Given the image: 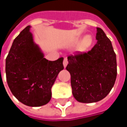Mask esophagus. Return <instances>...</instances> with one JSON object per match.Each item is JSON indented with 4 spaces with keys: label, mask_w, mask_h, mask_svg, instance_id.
Wrapping results in <instances>:
<instances>
[{
    "label": "esophagus",
    "mask_w": 127,
    "mask_h": 127,
    "mask_svg": "<svg viewBox=\"0 0 127 127\" xmlns=\"http://www.w3.org/2000/svg\"><path fill=\"white\" fill-rule=\"evenodd\" d=\"M67 58H64V60H63V65H64V67H65L66 66H67Z\"/></svg>",
    "instance_id": "34e87169"
}]
</instances>
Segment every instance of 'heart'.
<instances>
[{"mask_svg": "<svg viewBox=\"0 0 127 127\" xmlns=\"http://www.w3.org/2000/svg\"><path fill=\"white\" fill-rule=\"evenodd\" d=\"M92 42H93V38L91 37V36L88 35V36L85 37V38L83 39V40L82 42L81 48L82 50H85L86 48H88L91 45Z\"/></svg>", "mask_w": 127, "mask_h": 127, "instance_id": "obj_1", "label": "heart"}]
</instances>
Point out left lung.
Returning a JSON list of instances; mask_svg holds the SVG:
<instances>
[{"label":"left lung","instance_id":"8db88e82","mask_svg":"<svg viewBox=\"0 0 127 127\" xmlns=\"http://www.w3.org/2000/svg\"><path fill=\"white\" fill-rule=\"evenodd\" d=\"M96 44L88 52L76 51L67 57L66 69L70 73L74 98L93 103L105 98L114 86L117 76L116 55L111 41L97 28Z\"/></svg>","mask_w":127,"mask_h":127}]
</instances>
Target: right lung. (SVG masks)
Masks as SVG:
<instances>
[{
    "label": "right lung",
    "instance_id": "right-lung-1",
    "mask_svg": "<svg viewBox=\"0 0 127 127\" xmlns=\"http://www.w3.org/2000/svg\"><path fill=\"white\" fill-rule=\"evenodd\" d=\"M30 26L26 27L14 39L6 59V80L12 94L29 107L48 104L51 88L64 69L63 57L48 61L34 44Z\"/></svg>",
    "mask_w": 127,
    "mask_h": 127
}]
</instances>
